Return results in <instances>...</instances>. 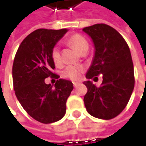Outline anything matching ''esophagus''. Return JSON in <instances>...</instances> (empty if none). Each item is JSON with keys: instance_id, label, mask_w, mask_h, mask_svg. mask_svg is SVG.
<instances>
[{"instance_id": "34e87169", "label": "esophagus", "mask_w": 146, "mask_h": 146, "mask_svg": "<svg viewBox=\"0 0 146 146\" xmlns=\"http://www.w3.org/2000/svg\"><path fill=\"white\" fill-rule=\"evenodd\" d=\"M78 84H79V83H77V82H74V83H73V86H74V87H77Z\"/></svg>"}]
</instances>
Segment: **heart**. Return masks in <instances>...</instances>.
I'll list each match as a JSON object with an SVG mask.
<instances>
[{
  "label": "heart",
  "mask_w": 146,
  "mask_h": 146,
  "mask_svg": "<svg viewBox=\"0 0 146 146\" xmlns=\"http://www.w3.org/2000/svg\"><path fill=\"white\" fill-rule=\"evenodd\" d=\"M68 44L72 45L73 48L78 52L80 53L84 48H88L89 44L87 40H85L84 37H83L80 35H74L72 37H70V39L68 40ZM51 59L53 61V62L56 65H59L61 64V54H60V49L57 45L54 46L52 50H51ZM83 69L82 68L79 67H76V66H68L63 72L62 75L68 78H70L72 80H78L80 78L81 73H82Z\"/></svg>",
  "instance_id": "1"
}]
</instances>
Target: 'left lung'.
I'll return each instance as SVG.
<instances>
[{"instance_id": "left-lung-1", "label": "left lung", "mask_w": 146, "mask_h": 146, "mask_svg": "<svg viewBox=\"0 0 146 146\" xmlns=\"http://www.w3.org/2000/svg\"><path fill=\"white\" fill-rule=\"evenodd\" d=\"M95 47V53L84 82L88 91L84 97L87 111L93 117L109 120L122 112L134 87L131 53L123 36L113 28L98 23L82 29ZM102 73L103 81L97 87L89 79Z\"/></svg>"}]
</instances>
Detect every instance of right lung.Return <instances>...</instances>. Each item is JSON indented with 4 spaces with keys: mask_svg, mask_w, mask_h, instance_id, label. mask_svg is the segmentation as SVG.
Returning a JSON list of instances; mask_svg holds the SVG:
<instances>
[{
    "mask_svg": "<svg viewBox=\"0 0 146 146\" xmlns=\"http://www.w3.org/2000/svg\"><path fill=\"white\" fill-rule=\"evenodd\" d=\"M68 30L40 29L29 34L19 45L13 66V80L16 96L34 119L51 123L66 113V102L73 90V83L59 79L55 85L44 83L55 63L51 50Z\"/></svg>",
    "mask_w": 146,
    "mask_h": 146,
    "instance_id": "obj_1",
    "label": "right lung"
}]
</instances>
